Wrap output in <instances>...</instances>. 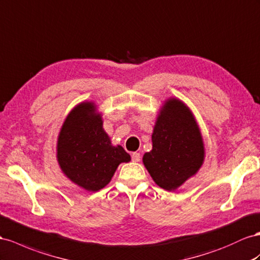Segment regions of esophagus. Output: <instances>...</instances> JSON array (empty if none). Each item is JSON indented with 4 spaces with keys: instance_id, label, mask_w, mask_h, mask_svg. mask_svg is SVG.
I'll return each instance as SVG.
<instances>
[{
    "instance_id": "obj_1",
    "label": "esophagus",
    "mask_w": 260,
    "mask_h": 260,
    "mask_svg": "<svg viewBox=\"0 0 260 260\" xmlns=\"http://www.w3.org/2000/svg\"><path fill=\"white\" fill-rule=\"evenodd\" d=\"M140 159H141V155H140V153H138V152L132 153V160H133V162H140Z\"/></svg>"
}]
</instances>
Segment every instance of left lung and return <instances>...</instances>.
Masks as SVG:
<instances>
[{
  "label": "left lung",
  "instance_id": "1",
  "mask_svg": "<svg viewBox=\"0 0 260 260\" xmlns=\"http://www.w3.org/2000/svg\"><path fill=\"white\" fill-rule=\"evenodd\" d=\"M143 164L160 188L174 191L198 173L205 160V144L187 105L171 97L163 104L152 133V150Z\"/></svg>",
  "mask_w": 260,
  "mask_h": 260
}]
</instances>
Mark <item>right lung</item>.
Returning <instances> with one entry per match:
<instances>
[{
  "mask_svg": "<svg viewBox=\"0 0 260 260\" xmlns=\"http://www.w3.org/2000/svg\"><path fill=\"white\" fill-rule=\"evenodd\" d=\"M57 160L70 180L94 192L107 186L119 164L130 162L131 157L121 145L111 144L95 103L83 102L70 111L62 124Z\"/></svg>",
  "mask_w": 260,
  "mask_h": 260,
  "instance_id": "right-lung-1",
  "label": "right lung"
}]
</instances>
